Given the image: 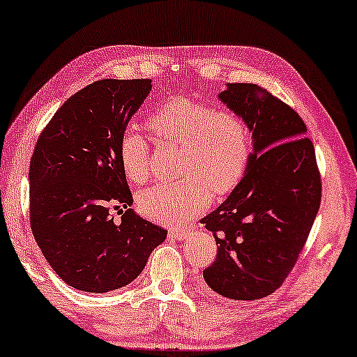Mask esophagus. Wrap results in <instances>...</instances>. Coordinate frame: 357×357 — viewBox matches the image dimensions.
Masks as SVG:
<instances>
[{
    "mask_svg": "<svg viewBox=\"0 0 357 357\" xmlns=\"http://www.w3.org/2000/svg\"><path fill=\"white\" fill-rule=\"evenodd\" d=\"M188 236V229H175V231H169V237L175 238V241H182Z\"/></svg>",
    "mask_w": 357,
    "mask_h": 357,
    "instance_id": "34e87169",
    "label": "esophagus"
}]
</instances>
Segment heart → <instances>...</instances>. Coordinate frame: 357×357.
<instances>
[{
  "label": "heart",
  "instance_id": "obj_1",
  "mask_svg": "<svg viewBox=\"0 0 357 357\" xmlns=\"http://www.w3.org/2000/svg\"><path fill=\"white\" fill-rule=\"evenodd\" d=\"M149 126L165 142L182 149L174 183H158L139 192L144 217L160 225L178 226L208 206L210 195H226L247 171L253 137L241 115L215 110L190 98H172L158 107ZM149 142L128 128L119 140V160L126 177L140 183L147 177Z\"/></svg>",
  "mask_w": 357,
  "mask_h": 357
}]
</instances>
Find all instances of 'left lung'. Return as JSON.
Masks as SVG:
<instances>
[{
    "instance_id": "obj_1",
    "label": "left lung",
    "mask_w": 357,
    "mask_h": 357,
    "mask_svg": "<svg viewBox=\"0 0 357 357\" xmlns=\"http://www.w3.org/2000/svg\"><path fill=\"white\" fill-rule=\"evenodd\" d=\"M218 98L253 137L247 171L221 206L201 220L218 253L204 271L215 293L258 301L278 289L317 218L321 177L303 120L255 84H227Z\"/></svg>"
}]
</instances>
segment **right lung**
Masks as SVG:
<instances>
[{"mask_svg": "<svg viewBox=\"0 0 357 357\" xmlns=\"http://www.w3.org/2000/svg\"><path fill=\"white\" fill-rule=\"evenodd\" d=\"M150 90V79L93 82L56 110L34 147L33 236L56 275L79 291L101 294L130 284L167 236L134 213L119 160L121 132Z\"/></svg>", "mask_w": 357, "mask_h": 357, "instance_id": "add662e5", "label": "right lung"}]
</instances>
